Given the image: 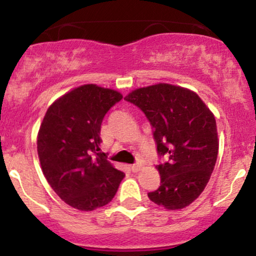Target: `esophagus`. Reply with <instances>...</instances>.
Masks as SVG:
<instances>
[{"instance_id":"1","label":"esophagus","mask_w":256,"mask_h":256,"mask_svg":"<svg viewBox=\"0 0 256 256\" xmlns=\"http://www.w3.org/2000/svg\"><path fill=\"white\" fill-rule=\"evenodd\" d=\"M130 167H131L132 172H134V173L140 172V168H142V166H140V164H134V165H131Z\"/></svg>"}]
</instances>
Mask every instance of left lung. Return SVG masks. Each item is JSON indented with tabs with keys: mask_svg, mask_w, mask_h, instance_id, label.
<instances>
[{
	"mask_svg": "<svg viewBox=\"0 0 256 256\" xmlns=\"http://www.w3.org/2000/svg\"><path fill=\"white\" fill-rule=\"evenodd\" d=\"M125 100L146 114L158 155L166 158L156 166L160 186L148 198L166 210H183L201 195L216 166L214 114L196 92L166 83L140 88Z\"/></svg>",
	"mask_w": 256,
	"mask_h": 256,
	"instance_id": "1",
	"label": "left lung"
}]
</instances>
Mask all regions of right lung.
<instances>
[{
	"label": "right lung",
	"instance_id": "right-lung-1",
	"mask_svg": "<svg viewBox=\"0 0 256 256\" xmlns=\"http://www.w3.org/2000/svg\"><path fill=\"white\" fill-rule=\"evenodd\" d=\"M122 98L116 90L80 85L52 102L40 126L37 152L44 177L76 210L110 204L125 177L98 152L102 120Z\"/></svg>",
	"mask_w": 256,
	"mask_h": 256
}]
</instances>
